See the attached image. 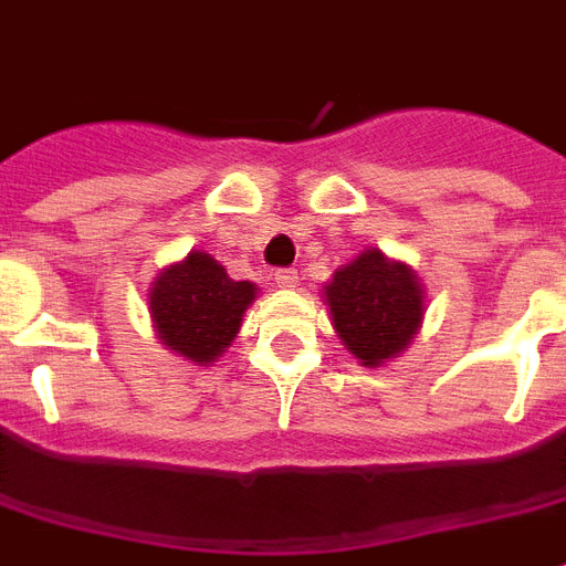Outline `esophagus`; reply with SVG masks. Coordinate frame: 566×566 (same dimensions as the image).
I'll use <instances>...</instances> for the list:
<instances>
[{
    "label": "esophagus",
    "mask_w": 566,
    "mask_h": 566,
    "mask_svg": "<svg viewBox=\"0 0 566 566\" xmlns=\"http://www.w3.org/2000/svg\"><path fill=\"white\" fill-rule=\"evenodd\" d=\"M297 269H277L274 272V283H277L280 289H294L297 286Z\"/></svg>",
    "instance_id": "1"
}]
</instances>
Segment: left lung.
I'll return each mask as SVG.
<instances>
[{
	"label": "left lung",
	"instance_id": "left-lung-1",
	"mask_svg": "<svg viewBox=\"0 0 566 566\" xmlns=\"http://www.w3.org/2000/svg\"><path fill=\"white\" fill-rule=\"evenodd\" d=\"M337 337L375 369L412 346L427 315V292L412 265L380 249H364L323 286Z\"/></svg>",
	"mask_w": 566,
	"mask_h": 566
}]
</instances>
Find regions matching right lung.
Wrapping results in <instances>:
<instances>
[{
	"instance_id": "add662e5",
	"label": "right lung",
	"mask_w": 566,
	"mask_h": 566,
	"mask_svg": "<svg viewBox=\"0 0 566 566\" xmlns=\"http://www.w3.org/2000/svg\"><path fill=\"white\" fill-rule=\"evenodd\" d=\"M254 297L251 280H231L211 254L191 249L151 280L148 315L166 349L211 366L234 343Z\"/></svg>"
}]
</instances>
